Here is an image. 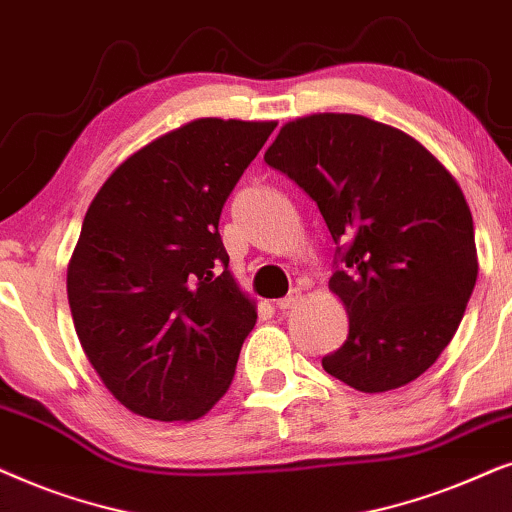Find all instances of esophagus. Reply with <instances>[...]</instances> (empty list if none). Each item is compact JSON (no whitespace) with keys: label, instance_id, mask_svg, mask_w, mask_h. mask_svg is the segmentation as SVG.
Segmentation results:
<instances>
[{"label":"esophagus","instance_id":"34e87169","mask_svg":"<svg viewBox=\"0 0 512 512\" xmlns=\"http://www.w3.org/2000/svg\"><path fill=\"white\" fill-rule=\"evenodd\" d=\"M299 302H302V292L292 290L290 295L276 299V306H278V309H281V311H290V309H295V306H297Z\"/></svg>","mask_w":512,"mask_h":512}]
</instances>
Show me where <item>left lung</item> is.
Listing matches in <instances>:
<instances>
[{
	"mask_svg": "<svg viewBox=\"0 0 512 512\" xmlns=\"http://www.w3.org/2000/svg\"><path fill=\"white\" fill-rule=\"evenodd\" d=\"M264 161L316 201L337 243L330 290L349 337L325 372L363 393L421 377L478 281L473 215L452 173L412 135L332 112L285 124Z\"/></svg>",
	"mask_w": 512,
	"mask_h": 512,
	"instance_id": "obj_1",
	"label": "left lung"
}]
</instances>
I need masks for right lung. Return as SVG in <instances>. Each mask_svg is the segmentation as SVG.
I'll return each instance as SVG.
<instances>
[{
  "label": "right lung",
  "instance_id": "right-lung-1",
  "mask_svg": "<svg viewBox=\"0 0 512 512\" xmlns=\"http://www.w3.org/2000/svg\"><path fill=\"white\" fill-rule=\"evenodd\" d=\"M276 121L196 119L121 163L86 210L67 299L88 363L128 410L194 421L227 393L255 327L220 215Z\"/></svg>",
  "mask_w": 512,
  "mask_h": 512
}]
</instances>
